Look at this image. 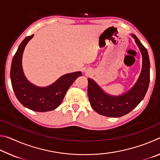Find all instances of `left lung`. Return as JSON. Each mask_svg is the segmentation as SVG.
Masks as SVG:
<instances>
[{
  "mask_svg": "<svg viewBox=\"0 0 160 160\" xmlns=\"http://www.w3.org/2000/svg\"><path fill=\"white\" fill-rule=\"evenodd\" d=\"M135 39L142 54V64L140 76L135 85L121 95H112L103 90L94 80L88 78V95L91 107L99 114L108 117H121L136 107L147 92L150 83V59L148 51L135 34Z\"/></svg>",
  "mask_w": 160,
  "mask_h": 160,
  "instance_id": "8db88e82",
  "label": "left lung"
}]
</instances>
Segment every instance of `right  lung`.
<instances>
[{"instance_id":"obj_1","label":"right lung","mask_w":160,"mask_h":160,"mask_svg":"<svg viewBox=\"0 0 160 160\" xmlns=\"http://www.w3.org/2000/svg\"><path fill=\"white\" fill-rule=\"evenodd\" d=\"M33 37L34 34L27 37L19 46L12 61L10 80L15 96L24 107L34 112H49L59 107L67 90L78 77L82 76V72L65 74L46 87L37 86L29 82L23 72L22 61L26 45Z\"/></svg>"}]
</instances>
